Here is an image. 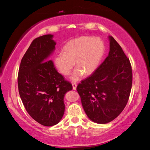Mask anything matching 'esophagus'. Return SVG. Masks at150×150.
I'll return each instance as SVG.
<instances>
[{
    "label": "esophagus",
    "instance_id": "1",
    "mask_svg": "<svg viewBox=\"0 0 150 150\" xmlns=\"http://www.w3.org/2000/svg\"><path fill=\"white\" fill-rule=\"evenodd\" d=\"M72 86H73V89L76 90V88H77V84H76V83H73Z\"/></svg>",
    "mask_w": 150,
    "mask_h": 150
}]
</instances>
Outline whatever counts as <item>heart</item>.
<instances>
[{
	"label": "heart",
	"instance_id": "obj_1",
	"mask_svg": "<svg viewBox=\"0 0 150 150\" xmlns=\"http://www.w3.org/2000/svg\"><path fill=\"white\" fill-rule=\"evenodd\" d=\"M105 44L98 38L83 36L71 40L63 47V53L55 55L54 65L63 75L70 74L75 65L77 67L71 77L73 81L83 77V73L92 74L98 67L105 53Z\"/></svg>",
	"mask_w": 150,
	"mask_h": 150
}]
</instances>
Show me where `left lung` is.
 I'll return each instance as SVG.
<instances>
[{"mask_svg": "<svg viewBox=\"0 0 150 150\" xmlns=\"http://www.w3.org/2000/svg\"><path fill=\"white\" fill-rule=\"evenodd\" d=\"M108 38V55L77 87L86 115L98 124L110 122L122 112L132 85L130 60L114 38Z\"/></svg>", "mask_w": 150, "mask_h": 150, "instance_id": "8db88e82", "label": "left lung"}]
</instances>
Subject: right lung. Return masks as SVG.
Returning a JSON list of instances; mask_svg holds the SVG:
<instances>
[{"instance_id": "add662e5", "label": "right lung", "mask_w": 150, "mask_h": 150, "mask_svg": "<svg viewBox=\"0 0 150 150\" xmlns=\"http://www.w3.org/2000/svg\"><path fill=\"white\" fill-rule=\"evenodd\" d=\"M47 34L33 40L21 60L18 87L28 113L38 122L52 126L59 122L65 112L63 98L71 83L57 71L50 55L56 43Z\"/></svg>"}]
</instances>
